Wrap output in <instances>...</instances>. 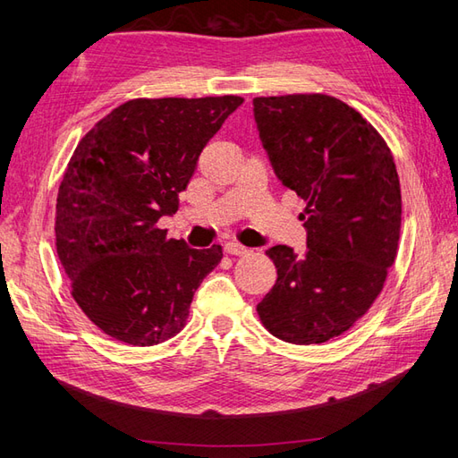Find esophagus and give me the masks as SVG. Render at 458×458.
Listing matches in <instances>:
<instances>
[{
  "label": "esophagus",
  "mask_w": 458,
  "mask_h": 458,
  "mask_svg": "<svg viewBox=\"0 0 458 458\" xmlns=\"http://www.w3.org/2000/svg\"><path fill=\"white\" fill-rule=\"evenodd\" d=\"M224 251L230 256H244L248 254V248H244L242 244H238V242H228V244H224Z\"/></svg>",
  "instance_id": "obj_1"
}]
</instances>
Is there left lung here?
I'll return each instance as SVG.
<instances>
[{"instance_id": "1", "label": "left lung", "mask_w": 458, "mask_h": 458, "mask_svg": "<svg viewBox=\"0 0 458 458\" xmlns=\"http://www.w3.org/2000/svg\"><path fill=\"white\" fill-rule=\"evenodd\" d=\"M254 120L276 177L307 200V250H267L277 281L258 313L285 343H327L366 313L395 261V163L372 125L333 96L254 98Z\"/></svg>"}]
</instances>
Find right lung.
<instances>
[{
    "label": "right lung",
    "mask_w": 458,
    "mask_h": 458,
    "mask_svg": "<svg viewBox=\"0 0 458 458\" xmlns=\"http://www.w3.org/2000/svg\"><path fill=\"white\" fill-rule=\"evenodd\" d=\"M240 96L138 98L84 135L56 197V254L72 297L106 335L135 346L174 336L222 246L189 248L157 228L179 208L199 155Z\"/></svg>",
    "instance_id": "add662e5"
}]
</instances>
